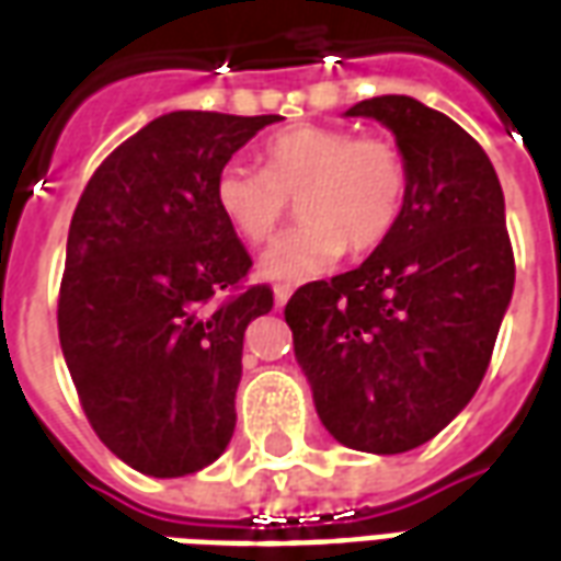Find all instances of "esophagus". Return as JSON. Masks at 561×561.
<instances>
[{
  "label": "esophagus",
  "instance_id": "1",
  "mask_svg": "<svg viewBox=\"0 0 561 561\" xmlns=\"http://www.w3.org/2000/svg\"><path fill=\"white\" fill-rule=\"evenodd\" d=\"M273 297H276V306H285L291 300V285H276V288H273Z\"/></svg>",
  "mask_w": 561,
  "mask_h": 561
}]
</instances>
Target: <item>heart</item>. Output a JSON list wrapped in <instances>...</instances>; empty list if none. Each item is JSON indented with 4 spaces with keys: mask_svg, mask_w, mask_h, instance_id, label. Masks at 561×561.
Wrapping results in <instances>:
<instances>
[{
    "mask_svg": "<svg viewBox=\"0 0 561 561\" xmlns=\"http://www.w3.org/2000/svg\"><path fill=\"white\" fill-rule=\"evenodd\" d=\"M264 171L228 161L216 173V207L245 243H267L300 204V225L261 255V276L282 285L316 279L345 249L373 252L388 240L409 195V161L381 135L336 126H288L261 147Z\"/></svg>",
    "mask_w": 561,
    "mask_h": 561,
    "instance_id": "obj_1",
    "label": "heart"
}]
</instances>
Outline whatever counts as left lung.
<instances>
[{
    "label": "left lung",
    "instance_id": "1",
    "mask_svg": "<svg viewBox=\"0 0 561 561\" xmlns=\"http://www.w3.org/2000/svg\"><path fill=\"white\" fill-rule=\"evenodd\" d=\"M348 116L397 135L405 207L360 267L300 285L285 321L330 435L402 454L481 388L514 291V249L493 161L466 128L409 95L366 99Z\"/></svg>",
    "mask_w": 561,
    "mask_h": 561
}]
</instances>
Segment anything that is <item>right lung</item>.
<instances>
[{
    "instance_id": "add662e5",
    "label": "right lung",
    "mask_w": 561,
    "mask_h": 561,
    "mask_svg": "<svg viewBox=\"0 0 561 561\" xmlns=\"http://www.w3.org/2000/svg\"><path fill=\"white\" fill-rule=\"evenodd\" d=\"M282 116L173 111L95 168L68 228L59 345L87 421L131 469L183 478L233 435L249 321L273 309L216 173Z\"/></svg>"
}]
</instances>
